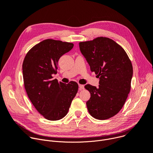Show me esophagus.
I'll list each match as a JSON object with an SVG mask.
<instances>
[{"instance_id":"obj_1","label":"esophagus","mask_w":153,"mask_h":153,"mask_svg":"<svg viewBox=\"0 0 153 153\" xmlns=\"http://www.w3.org/2000/svg\"><path fill=\"white\" fill-rule=\"evenodd\" d=\"M84 89V86L82 85V84H79V90L81 91Z\"/></svg>"}]
</instances>
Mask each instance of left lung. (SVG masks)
<instances>
[{
  "label": "left lung",
  "instance_id": "1",
  "mask_svg": "<svg viewBox=\"0 0 153 153\" xmlns=\"http://www.w3.org/2000/svg\"><path fill=\"white\" fill-rule=\"evenodd\" d=\"M79 46L91 71L100 79L98 88L90 84L84 87L91 93L86 102L88 111L97 119H108L121 110L130 92L131 62L124 49L108 38L81 42Z\"/></svg>",
  "mask_w": 153,
  "mask_h": 153
}]
</instances>
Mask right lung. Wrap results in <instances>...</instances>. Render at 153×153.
Segmentation results:
<instances>
[{
	"mask_svg": "<svg viewBox=\"0 0 153 153\" xmlns=\"http://www.w3.org/2000/svg\"><path fill=\"white\" fill-rule=\"evenodd\" d=\"M74 44L54 39H45L32 47L22 64L24 86L27 95L36 110L48 120L64 117L75 97L78 85L53 79L58 62L69 52Z\"/></svg>",
	"mask_w": 153,
	"mask_h": 153,
	"instance_id": "add662e5",
	"label": "right lung"
}]
</instances>
